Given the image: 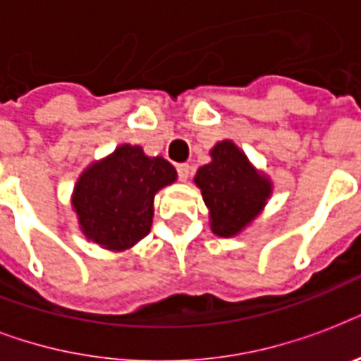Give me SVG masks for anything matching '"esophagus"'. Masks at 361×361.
<instances>
[{"mask_svg": "<svg viewBox=\"0 0 361 361\" xmlns=\"http://www.w3.org/2000/svg\"><path fill=\"white\" fill-rule=\"evenodd\" d=\"M178 176H180L181 181L189 180V176H191V164H187V163L178 164Z\"/></svg>", "mask_w": 361, "mask_h": 361, "instance_id": "34e87169", "label": "esophagus"}]
</instances>
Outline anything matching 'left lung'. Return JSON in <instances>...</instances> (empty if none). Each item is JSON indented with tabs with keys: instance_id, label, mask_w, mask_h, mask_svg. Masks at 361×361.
Instances as JSON below:
<instances>
[{
	"instance_id": "left-lung-1",
	"label": "left lung",
	"mask_w": 361,
	"mask_h": 361,
	"mask_svg": "<svg viewBox=\"0 0 361 361\" xmlns=\"http://www.w3.org/2000/svg\"><path fill=\"white\" fill-rule=\"evenodd\" d=\"M212 163L200 166L195 183L209 209L212 232L221 238L240 234L257 219L271 195V181L260 174L231 140L215 144Z\"/></svg>"
}]
</instances>
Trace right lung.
I'll return each mask as SVG.
<instances>
[{
    "label": "right lung",
    "instance_id": "right-lung-1",
    "mask_svg": "<svg viewBox=\"0 0 361 361\" xmlns=\"http://www.w3.org/2000/svg\"><path fill=\"white\" fill-rule=\"evenodd\" d=\"M176 178L166 159L147 157L140 146L121 144L76 181L73 208L80 231L109 251L130 249L149 234L157 191Z\"/></svg>",
    "mask_w": 361,
    "mask_h": 361
}]
</instances>
